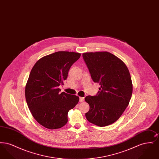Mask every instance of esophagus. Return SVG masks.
Wrapping results in <instances>:
<instances>
[{"label":"esophagus","mask_w":159,"mask_h":159,"mask_svg":"<svg viewBox=\"0 0 159 159\" xmlns=\"http://www.w3.org/2000/svg\"><path fill=\"white\" fill-rule=\"evenodd\" d=\"M84 97H80V98H79V101H80V102H82L84 101Z\"/></svg>","instance_id":"esophagus-1"}]
</instances>
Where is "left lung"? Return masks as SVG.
<instances>
[{
  "mask_svg": "<svg viewBox=\"0 0 159 159\" xmlns=\"http://www.w3.org/2000/svg\"><path fill=\"white\" fill-rule=\"evenodd\" d=\"M93 81L101 87L95 96H87L89 105L87 120L100 127L117 121L128 106L133 86L126 64L108 52L83 53Z\"/></svg>",
  "mask_w": 159,
  "mask_h": 159,
  "instance_id": "left-lung-1",
  "label": "left lung"
}]
</instances>
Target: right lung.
<instances>
[{"label":"right lung","instance_id":"add662e5","mask_svg":"<svg viewBox=\"0 0 159 159\" xmlns=\"http://www.w3.org/2000/svg\"><path fill=\"white\" fill-rule=\"evenodd\" d=\"M80 53L58 51L41 58L31 70L25 89L27 104L38 123L49 129L63 127L68 111L77 104L79 97L58 88L64 84L71 66Z\"/></svg>","mask_w":159,"mask_h":159}]
</instances>
